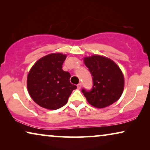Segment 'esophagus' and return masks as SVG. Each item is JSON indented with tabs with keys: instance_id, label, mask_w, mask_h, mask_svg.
Masks as SVG:
<instances>
[{
	"instance_id": "1",
	"label": "esophagus",
	"mask_w": 150,
	"mask_h": 150,
	"mask_svg": "<svg viewBox=\"0 0 150 150\" xmlns=\"http://www.w3.org/2000/svg\"><path fill=\"white\" fill-rule=\"evenodd\" d=\"M81 87H82V83H79L77 85V87H78V89H81Z\"/></svg>"
}]
</instances>
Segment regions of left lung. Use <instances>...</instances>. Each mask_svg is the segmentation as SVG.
<instances>
[{
    "mask_svg": "<svg viewBox=\"0 0 150 150\" xmlns=\"http://www.w3.org/2000/svg\"><path fill=\"white\" fill-rule=\"evenodd\" d=\"M84 63L93 76L91 90L82 89L87 102L102 108L117 101L124 87V75L118 65L107 57L96 54L85 57Z\"/></svg>",
    "mask_w": 150,
    "mask_h": 150,
    "instance_id": "obj_1",
    "label": "left lung"
}]
</instances>
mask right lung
I'll use <instances>...</instances> for the list:
<instances>
[{
	"label": "right lung",
	"mask_w": 150,
	"mask_h": 150,
	"mask_svg": "<svg viewBox=\"0 0 150 150\" xmlns=\"http://www.w3.org/2000/svg\"><path fill=\"white\" fill-rule=\"evenodd\" d=\"M66 54L52 53L37 61L27 76V89L33 101L43 108L57 110L65 105L74 89L70 74L62 69Z\"/></svg>",
	"instance_id": "1"
}]
</instances>
